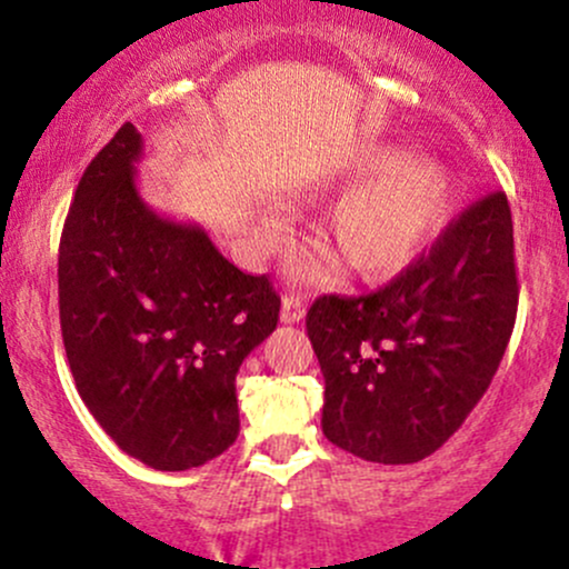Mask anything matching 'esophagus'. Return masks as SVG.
Returning <instances> with one entry per match:
<instances>
[{"label": "esophagus", "instance_id": "obj_1", "mask_svg": "<svg viewBox=\"0 0 569 569\" xmlns=\"http://www.w3.org/2000/svg\"><path fill=\"white\" fill-rule=\"evenodd\" d=\"M305 312H307L305 299L299 297V293H289V297H283V305H280V321L299 323L305 318Z\"/></svg>", "mask_w": 569, "mask_h": 569}]
</instances>
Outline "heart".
<instances>
[{
	"mask_svg": "<svg viewBox=\"0 0 569 569\" xmlns=\"http://www.w3.org/2000/svg\"><path fill=\"white\" fill-rule=\"evenodd\" d=\"M348 192L331 208L326 232L361 280H388L407 270L433 243L452 211V179L433 160H415L401 147H367L331 181ZM267 246L283 240L278 221H264ZM299 272L331 276L329 264L307 259Z\"/></svg>",
	"mask_w": 569,
	"mask_h": 569,
	"instance_id": "1",
	"label": "heart"
}]
</instances>
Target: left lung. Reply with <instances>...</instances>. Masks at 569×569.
Wrapping results in <instances>:
<instances>
[{"mask_svg": "<svg viewBox=\"0 0 569 569\" xmlns=\"http://www.w3.org/2000/svg\"><path fill=\"white\" fill-rule=\"evenodd\" d=\"M519 286L502 192L462 211L428 253L367 297H318L307 337L323 371V436L382 466L433 455L487 393Z\"/></svg>", "mask_w": 569, "mask_h": 569, "instance_id": "1", "label": "left lung"}]
</instances>
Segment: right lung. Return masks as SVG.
<instances>
[{"label":"right lung","mask_w":569,"mask_h":569,"mask_svg":"<svg viewBox=\"0 0 569 569\" xmlns=\"http://www.w3.org/2000/svg\"><path fill=\"white\" fill-rule=\"evenodd\" d=\"M126 122L84 168L58 248V307L84 407L122 452L187 471L238 439L234 377L276 331L267 276L227 262L192 221L143 202Z\"/></svg>","instance_id":"add662e5"}]
</instances>
